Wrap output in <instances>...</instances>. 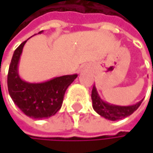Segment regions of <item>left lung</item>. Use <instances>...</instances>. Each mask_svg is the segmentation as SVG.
<instances>
[{
    "instance_id": "obj_1",
    "label": "left lung",
    "mask_w": 153,
    "mask_h": 153,
    "mask_svg": "<svg viewBox=\"0 0 153 153\" xmlns=\"http://www.w3.org/2000/svg\"><path fill=\"white\" fill-rule=\"evenodd\" d=\"M91 98H92L93 109L102 117L105 118L109 120H112V121L121 120L123 118H126L131 115L135 111L137 110V108L140 106V105L143 102V100H141L136 105H128V106H120V105L109 104L101 99L95 85L93 86Z\"/></svg>"
}]
</instances>
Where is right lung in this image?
<instances>
[{
  "mask_svg": "<svg viewBox=\"0 0 153 153\" xmlns=\"http://www.w3.org/2000/svg\"><path fill=\"white\" fill-rule=\"evenodd\" d=\"M26 42L14 51L8 74V90L16 105L28 117L36 120L49 118L60 110L65 93L78 74L56 77L41 83L23 80L18 74V63Z\"/></svg>",
  "mask_w": 153,
  "mask_h": 153,
  "instance_id": "1",
  "label": "right lung"
}]
</instances>
